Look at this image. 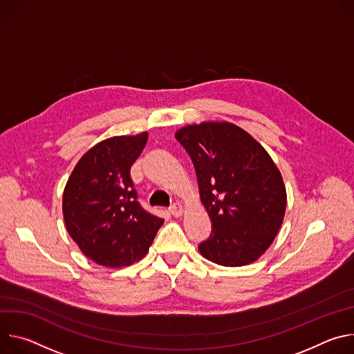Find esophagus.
I'll list each match as a JSON object with an SVG mask.
<instances>
[{
    "label": "esophagus",
    "instance_id": "34e87169",
    "mask_svg": "<svg viewBox=\"0 0 354 354\" xmlns=\"http://www.w3.org/2000/svg\"><path fill=\"white\" fill-rule=\"evenodd\" d=\"M170 214L173 216H180L183 214V205L180 203H174L171 207H170Z\"/></svg>",
    "mask_w": 354,
    "mask_h": 354
}]
</instances>
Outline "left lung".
<instances>
[{
	"label": "left lung",
	"instance_id": "obj_1",
	"mask_svg": "<svg viewBox=\"0 0 354 354\" xmlns=\"http://www.w3.org/2000/svg\"><path fill=\"white\" fill-rule=\"evenodd\" d=\"M176 139L191 157L212 222L201 254L226 267L257 260L276 238L287 205L283 177L268 153L227 122L189 125Z\"/></svg>",
	"mask_w": 354,
	"mask_h": 354
}]
</instances>
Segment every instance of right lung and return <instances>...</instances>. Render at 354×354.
Segmentation results:
<instances>
[{
	"mask_svg": "<svg viewBox=\"0 0 354 354\" xmlns=\"http://www.w3.org/2000/svg\"><path fill=\"white\" fill-rule=\"evenodd\" d=\"M146 142V132L100 142L78 160L66 184L67 232L101 266L122 267L140 260L165 222L139 204L131 177Z\"/></svg>",
	"mask_w": 354,
	"mask_h": 354,
	"instance_id": "obj_1",
	"label": "right lung"
}]
</instances>
